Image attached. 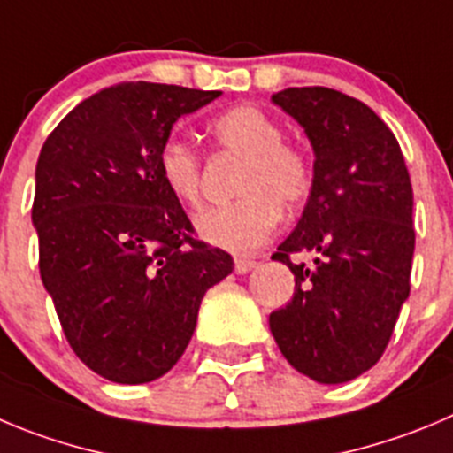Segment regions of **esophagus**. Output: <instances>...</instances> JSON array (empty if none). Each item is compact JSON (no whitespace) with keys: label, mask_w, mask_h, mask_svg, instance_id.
Wrapping results in <instances>:
<instances>
[{"label":"esophagus","mask_w":453,"mask_h":453,"mask_svg":"<svg viewBox=\"0 0 453 453\" xmlns=\"http://www.w3.org/2000/svg\"><path fill=\"white\" fill-rule=\"evenodd\" d=\"M252 268H257V261H252V259H234V273L236 274H246V273H250Z\"/></svg>","instance_id":"obj_1"}]
</instances>
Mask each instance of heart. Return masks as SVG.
I'll return each mask as SVG.
<instances>
[{
  "label": "heart",
  "instance_id": "heart-1",
  "mask_svg": "<svg viewBox=\"0 0 453 453\" xmlns=\"http://www.w3.org/2000/svg\"><path fill=\"white\" fill-rule=\"evenodd\" d=\"M214 145L243 156L236 192L227 205L207 207L196 217V232L212 246L236 255L261 248L281 219L284 205H299L311 194L315 169L299 145L284 141V125L255 104H239L210 125ZM158 174L169 194L185 207L201 203V156L183 141L169 138L158 151Z\"/></svg>",
  "mask_w": 453,
  "mask_h": 453
}]
</instances>
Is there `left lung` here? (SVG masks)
I'll return each mask as SVG.
<instances>
[{
    "label": "left lung",
    "instance_id": "left-lung-1",
    "mask_svg": "<svg viewBox=\"0 0 453 453\" xmlns=\"http://www.w3.org/2000/svg\"><path fill=\"white\" fill-rule=\"evenodd\" d=\"M273 103L306 131L315 179L297 227L273 255L295 274V293L270 312V331L299 373L349 382L382 357L409 297L411 180L393 131L360 100L293 87ZM302 251L311 265L289 259Z\"/></svg>",
    "mask_w": 453,
    "mask_h": 453
}]
</instances>
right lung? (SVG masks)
<instances>
[{
    "label": "right lung",
    "mask_w": 453,
    "mask_h": 453,
    "mask_svg": "<svg viewBox=\"0 0 453 453\" xmlns=\"http://www.w3.org/2000/svg\"><path fill=\"white\" fill-rule=\"evenodd\" d=\"M176 84L93 93L50 131L35 167L40 274L80 360L118 384L167 373L232 257L194 227L158 174L180 116L219 98Z\"/></svg>",
    "instance_id": "right-lung-1"
}]
</instances>
